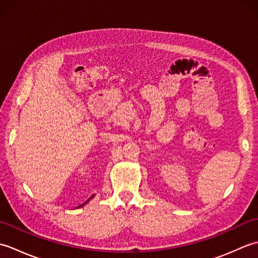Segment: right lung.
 I'll return each instance as SVG.
<instances>
[{"instance_id":"obj_1","label":"right lung","mask_w":258,"mask_h":258,"mask_svg":"<svg viewBox=\"0 0 258 258\" xmlns=\"http://www.w3.org/2000/svg\"><path fill=\"white\" fill-rule=\"evenodd\" d=\"M93 196H94V195H93ZM93 196H92V197H91V199H93ZM91 199H90V200H91ZM90 200H89V201H86V202H85V203H84V204H82V205H80V206H79V207H82V206H84V205H85V204H86V203H89V202H90ZM79 207H78V208H79Z\"/></svg>"}]
</instances>
